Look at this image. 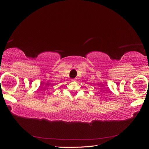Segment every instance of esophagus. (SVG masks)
Here are the masks:
<instances>
[{
    "mask_svg": "<svg viewBox=\"0 0 149 149\" xmlns=\"http://www.w3.org/2000/svg\"><path fill=\"white\" fill-rule=\"evenodd\" d=\"M71 81H75V79H72Z\"/></svg>",
    "mask_w": 149,
    "mask_h": 149,
    "instance_id": "1",
    "label": "esophagus"
}]
</instances>
